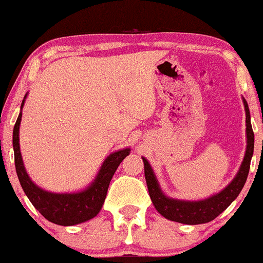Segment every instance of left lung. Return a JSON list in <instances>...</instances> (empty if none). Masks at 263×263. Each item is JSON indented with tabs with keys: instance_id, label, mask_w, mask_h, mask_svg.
I'll return each mask as SVG.
<instances>
[{
	"instance_id": "left-lung-1",
	"label": "left lung",
	"mask_w": 263,
	"mask_h": 263,
	"mask_svg": "<svg viewBox=\"0 0 263 263\" xmlns=\"http://www.w3.org/2000/svg\"><path fill=\"white\" fill-rule=\"evenodd\" d=\"M242 101L245 105L246 112V153L236 176L231 180V183L218 194L197 201L178 200V199L167 197L162 192L148 161L144 157H142V161L144 164V177H146L151 200H152L157 211L165 219L188 225L205 224V222H209L216 216H219L240 194L246 183L247 176H249L250 163H251L253 146H255V136H253L252 131L250 110L243 98Z\"/></svg>"
}]
</instances>
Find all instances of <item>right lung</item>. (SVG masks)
<instances>
[{
    "label": "right lung",
    "mask_w": 263,
    "mask_h": 263,
    "mask_svg": "<svg viewBox=\"0 0 263 263\" xmlns=\"http://www.w3.org/2000/svg\"><path fill=\"white\" fill-rule=\"evenodd\" d=\"M27 95L23 99L21 110L25 105ZM22 120V111L13 128V151L16 172L23 192L28 197L33 206L37 209L45 219L57 225L71 226L85 222L95 218L101 210L105 198H106L108 184L112 179L115 172L123 159L129 155V148H125L111 153L102 163L100 171L93 182L86 189L78 193H52L39 188L37 184L27 174L22 155L20 149V125Z\"/></svg>",
    "instance_id": "1"
}]
</instances>
